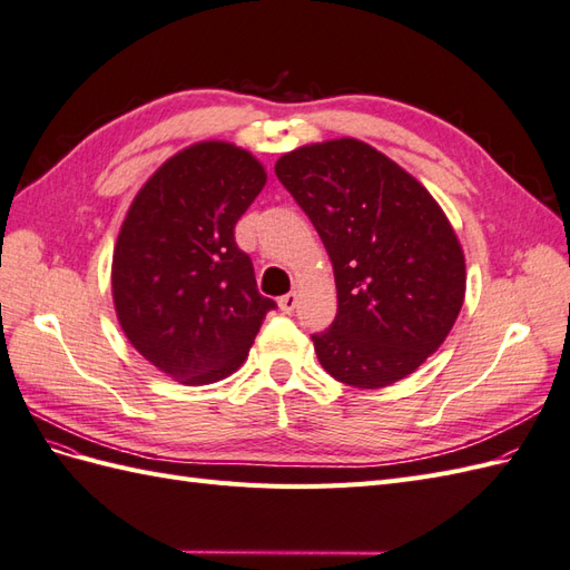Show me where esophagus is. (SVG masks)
<instances>
[{"instance_id":"obj_1","label":"esophagus","mask_w":570,"mask_h":570,"mask_svg":"<svg viewBox=\"0 0 570 570\" xmlns=\"http://www.w3.org/2000/svg\"><path fill=\"white\" fill-rule=\"evenodd\" d=\"M296 303H298V294H296V291H291V294H286V296L279 298V308H282L284 313H291V311L296 308Z\"/></svg>"}]
</instances>
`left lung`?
Returning <instances> with one entry per match:
<instances>
[{
	"mask_svg": "<svg viewBox=\"0 0 570 570\" xmlns=\"http://www.w3.org/2000/svg\"><path fill=\"white\" fill-rule=\"evenodd\" d=\"M276 178L323 238L337 284L334 323L313 334L334 381L377 390L445 342L464 303V253L429 189L352 137L284 154Z\"/></svg>",
	"mask_w": 570,
	"mask_h": 570,
	"instance_id": "obj_1",
	"label": "left lung"
}]
</instances>
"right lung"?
Returning <instances> with one entry per match:
<instances>
[{
    "label": "right lung",
    "mask_w": 570,
    "mask_h": 570,
    "mask_svg": "<svg viewBox=\"0 0 570 570\" xmlns=\"http://www.w3.org/2000/svg\"><path fill=\"white\" fill-rule=\"evenodd\" d=\"M265 183L250 151L197 141L170 156L129 204L112 253L115 313L129 344L183 385L238 371L276 308L233 236Z\"/></svg>",
    "instance_id": "add662e5"
}]
</instances>
